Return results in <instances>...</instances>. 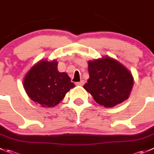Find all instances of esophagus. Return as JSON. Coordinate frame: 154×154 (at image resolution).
I'll use <instances>...</instances> for the list:
<instances>
[{
  "label": "esophagus",
  "mask_w": 154,
  "mask_h": 154,
  "mask_svg": "<svg viewBox=\"0 0 154 154\" xmlns=\"http://www.w3.org/2000/svg\"><path fill=\"white\" fill-rule=\"evenodd\" d=\"M83 84H84V82H83V80H81V81L78 82V83H76V85H77V86H83Z\"/></svg>",
  "instance_id": "obj_1"
}]
</instances>
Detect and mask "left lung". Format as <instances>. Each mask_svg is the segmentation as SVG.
Segmentation results:
<instances>
[{
  "instance_id": "8db88e82",
  "label": "left lung",
  "mask_w": 154,
  "mask_h": 154,
  "mask_svg": "<svg viewBox=\"0 0 154 154\" xmlns=\"http://www.w3.org/2000/svg\"><path fill=\"white\" fill-rule=\"evenodd\" d=\"M89 78L83 88L98 104L112 107L127 99L133 77L123 65L110 57L89 62Z\"/></svg>"
}]
</instances>
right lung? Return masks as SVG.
<instances>
[{"instance_id": "right-lung-1", "label": "right lung", "mask_w": 154, "mask_h": 154, "mask_svg": "<svg viewBox=\"0 0 154 154\" xmlns=\"http://www.w3.org/2000/svg\"><path fill=\"white\" fill-rule=\"evenodd\" d=\"M57 67L56 60L41 61L25 77L24 87L28 97L42 107H51L58 104L75 86L68 74L59 72Z\"/></svg>"}]
</instances>
